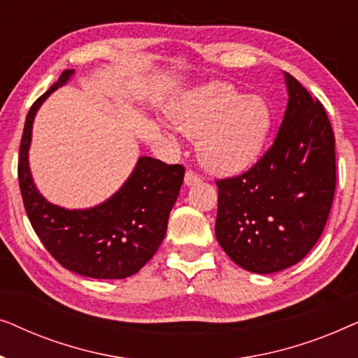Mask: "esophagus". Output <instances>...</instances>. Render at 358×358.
<instances>
[{
	"mask_svg": "<svg viewBox=\"0 0 358 358\" xmlns=\"http://www.w3.org/2000/svg\"><path fill=\"white\" fill-rule=\"evenodd\" d=\"M200 176L199 174H195L194 171H187V173H185V178H184V184L187 185V187H190V185H195V184H199L200 182Z\"/></svg>",
	"mask_w": 358,
	"mask_h": 358,
	"instance_id": "esophagus-1",
	"label": "esophagus"
}]
</instances>
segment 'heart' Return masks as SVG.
Instances as JSON below:
<instances>
[{
  "mask_svg": "<svg viewBox=\"0 0 358 358\" xmlns=\"http://www.w3.org/2000/svg\"><path fill=\"white\" fill-rule=\"evenodd\" d=\"M169 117L180 134L197 140L203 168L222 176L251 168L272 130V112L264 97L220 81L184 91Z\"/></svg>",
  "mask_w": 358,
  "mask_h": 358,
  "instance_id": "1",
  "label": "heart"
}]
</instances>
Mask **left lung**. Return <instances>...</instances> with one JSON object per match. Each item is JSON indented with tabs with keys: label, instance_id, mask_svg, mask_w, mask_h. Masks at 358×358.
<instances>
[{
	"label": "left lung",
	"instance_id": "8db88e82",
	"mask_svg": "<svg viewBox=\"0 0 358 358\" xmlns=\"http://www.w3.org/2000/svg\"><path fill=\"white\" fill-rule=\"evenodd\" d=\"M287 109L271 150L233 179L217 180L215 236L244 271L295 266L320 239L336 189L334 134L324 107L288 73Z\"/></svg>",
	"mask_w": 358,
	"mask_h": 358
}]
</instances>
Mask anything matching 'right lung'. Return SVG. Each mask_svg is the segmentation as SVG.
I'll return each mask as SVG.
<instances>
[{"instance_id": "obj_1", "label": "right lung", "mask_w": 358, "mask_h": 358, "mask_svg": "<svg viewBox=\"0 0 358 358\" xmlns=\"http://www.w3.org/2000/svg\"><path fill=\"white\" fill-rule=\"evenodd\" d=\"M73 75L75 70L63 71L26 117L17 168L24 207L38 239L68 271L91 278H125L138 272L163 243L184 168L140 156L125 182L104 202L90 208L48 202L34 182L29 164L32 127L47 97Z\"/></svg>"}]
</instances>
